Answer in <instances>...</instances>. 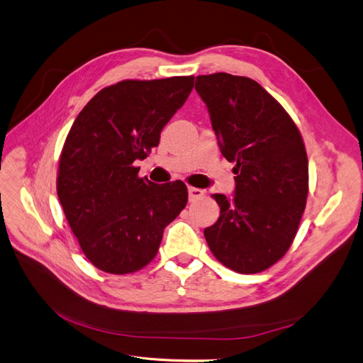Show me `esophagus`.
Here are the masks:
<instances>
[{"label":"esophagus","instance_id":"1","mask_svg":"<svg viewBox=\"0 0 363 363\" xmlns=\"http://www.w3.org/2000/svg\"><path fill=\"white\" fill-rule=\"evenodd\" d=\"M203 190H200V188H194V186H188V200L190 201H194L200 197H203Z\"/></svg>","mask_w":363,"mask_h":363}]
</instances>
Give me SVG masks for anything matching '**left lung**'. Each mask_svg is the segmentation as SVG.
Returning a JSON list of instances; mask_svg holds the SVG:
<instances>
[{"mask_svg": "<svg viewBox=\"0 0 363 363\" xmlns=\"http://www.w3.org/2000/svg\"><path fill=\"white\" fill-rule=\"evenodd\" d=\"M220 152L235 163L234 196L213 194L220 215L204 238L219 262L252 274L277 262L294 242L308 194L301 133L283 106L247 77L199 75Z\"/></svg>", "mask_w": 363, "mask_h": 363, "instance_id": "8db88e82", "label": "left lung"}]
</instances>
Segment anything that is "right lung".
<instances>
[{
	"label": "right lung",
	"mask_w": 363,
	"mask_h": 363,
	"mask_svg": "<svg viewBox=\"0 0 363 363\" xmlns=\"http://www.w3.org/2000/svg\"><path fill=\"white\" fill-rule=\"evenodd\" d=\"M194 77L124 80L102 89L75 118L60 154L57 197L87 259L111 274L152 261L164 228L185 208L182 181L139 178L167 121L190 96Z\"/></svg>",
	"instance_id": "obj_1"
}]
</instances>
